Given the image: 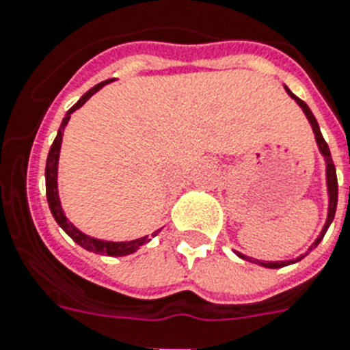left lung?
<instances>
[{
  "label": "left lung",
  "mask_w": 350,
  "mask_h": 350,
  "mask_svg": "<svg viewBox=\"0 0 350 350\" xmlns=\"http://www.w3.org/2000/svg\"><path fill=\"white\" fill-rule=\"evenodd\" d=\"M286 88V93H288L291 98H293L295 102H297L298 106L302 107L304 115L308 116L309 124H311V129H313L314 133V140H317V146H318V150H320V154L323 156V161H325V183H327V198H329V204H327V219H325V223H323L322 230H320V234H318V237L314 239V243L309 246V250L306 252V254L298 255L297 258H289V260H255V258L252 257H246L244 254H241V252H235V255L241 258H244V260H248V262H254V264H258V266H262V268H269V269H277V268H284V266H289V264H295L298 262V260H302L306 255H309V252L311 250H314L320 244V241L323 239V235H325V232H327V228L331 226L332 219H334V214H336V204H338V180H336V169H334V163H332V158H331V150H329V146L325 144V140H323L322 133H320V126H318L317 118H314V115L311 113V109H309V106L306 104L304 100H300L297 95H293V93L289 92L288 86Z\"/></svg>",
  "instance_id": "8db88e82"
}]
</instances>
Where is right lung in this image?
<instances>
[{
	"instance_id": "1",
	"label": "right lung",
	"mask_w": 350,
	"mask_h": 350,
	"mask_svg": "<svg viewBox=\"0 0 350 350\" xmlns=\"http://www.w3.org/2000/svg\"><path fill=\"white\" fill-rule=\"evenodd\" d=\"M113 81V79H111ZM111 81H104L100 84H96L93 86L90 92H86L84 95L77 100L75 106H72L68 109L66 116L62 118L61 127L57 131L55 140H53L52 147H50V152H48V160H46V170H44V178H46V198H48V206L52 210L53 219L57 221V224L61 226L64 232H66L73 241H75L79 246H82L88 252H93V254H100V255H109V257H124V255H131L135 254L136 250L144 246V244L149 243V235L146 237H140V239L135 241H120V243H115V241H106V239H96V237H92V235L84 234L81 230L77 228L75 224L72 221L68 219L66 214H64V210H62L61 204V198H59V187H57V170H59V154H61V144H62V136H64V129H66L68 122H70V116L72 113H75L79 107H82L86 104L93 95H95L98 90L109 84ZM160 232V230H158ZM156 232V234H158ZM154 234V235H156Z\"/></svg>"
}]
</instances>
